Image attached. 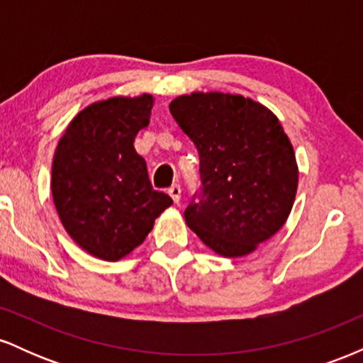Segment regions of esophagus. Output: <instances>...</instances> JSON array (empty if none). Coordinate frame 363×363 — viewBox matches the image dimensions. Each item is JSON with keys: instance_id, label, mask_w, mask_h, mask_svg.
Wrapping results in <instances>:
<instances>
[{"instance_id": "1", "label": "esophagus", "mask_w": 363, "mask_h": 363, "mask_svg": "<svg viewBox=\"0 0 363 363\" xmlns=\"http://www.w3.org/2000/svg\"><path fill=\"white\" fill-rule=\"evenodd\" d=\"M181 193H182V189H181V186H179V184H174L169 189V194H170V198L174 199V203L181 201Z\"/></svg>"}]
</instances>
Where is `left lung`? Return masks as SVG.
Instances as JSON below:
<instances>
[{"label": "left lung", "mask_w": 363, "mask_h": 363, "mask_svg": "<svg viewBox=\"0 0 363 363\" xmlns=\"http://www.w3.org/2000/svg\"><path fill=\"white\" fill-rule=\"evenodd\" d=\"M199 153L203 193L186 223L223 257H242L285 225L298 165L277 116L249 97L193 91L169 104Z\"/></svg>", "instance_id": "1"}]
</instances>
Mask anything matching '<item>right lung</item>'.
I'll return each mask as SVG.
<instances>
[{"label":"right lung","mask_w":363,"mask_h":363,"mask_svg":"<svg viewBox=\"0 0 363 363\" xmlns=\"http://www.w3.org/2000/svg\"><path fill=\"white\" fill-rule=\"evenodd\" d=\"M153 95L111 97L82 109L62 133L51 170L52 201L69 237L90 256L119 261L172 205L148 179L135 150L150 124Z\"/></svg>","instance_id":"add662e5"}]
</instances>
